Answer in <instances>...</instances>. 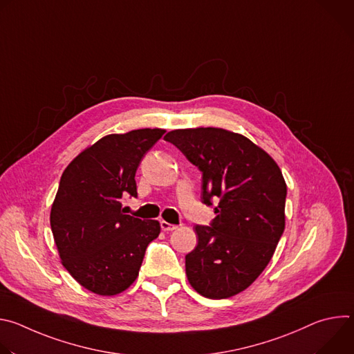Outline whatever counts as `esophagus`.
Returning a JSON list of instances; mask_svg holds the SVG:
<instances>
[{
    "label": "esophagus",
    "instance_id": "obj_1",
    "mask_svg": "<svg viewBox=\"0 0 354 354\" xmlns=\"http://www.w3.org/2000/svg\"><path fill=\"white\" fill-rule=\"evenodd\" d=\"M161 228H162V231H167V232H169V231H174V230H176L178 228V225H175V224H169V223H167V221H161Z\"/></svg>",
    "mask_w": 354,
    "mask_h": 354
}]
</instances>
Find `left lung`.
<instances>
[{
  "mask_svg": "<svg viewBox=\"0 0 354 354\" xmlns=\"http://www.w3.org/2000/svg\"><path fill=\"white\" fill-rule=\"evenodd\" d=\"M164 138L201 172V201L217 214L193 228L198 242L185 258L187 280L207 298L232 297L265 270L284 232L281 171L249 138L224 129L174 130Z\"/></svg>",
  "mask_w": 354,
  "mask_h": 354,
  "instance_id": "obj_1",
  "label": "left lung"
}]
</instances>
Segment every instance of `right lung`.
I'll return each mask as SVG.
<instances>
[{
	"mask_svg": "<svg viewBox=\"0 0 354 354\" xmlns=\"http://www.w3.org/2000/svg\"><path fill=\"white\" fill-rule=\"evenodd\" d=\"M162 129L111 134L74 158L62 175L50 213L60 258L70 274L99 295L124 291L138 276L145 249L161 227L122 209L137 197L136 171Z\"/></svg>",
	"mask_w": 354,
	"mask_h": 354,
	"instance_id": "right-lung-1",
	"label": "right lung"
}]
</instances>
